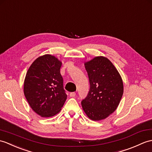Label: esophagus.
Wrapping results in <instances>:
<instances>
[{
	"instance_id": "obj_1",
	"label": "esophagus",
	"mask_w": 152,
	"mask_h": 152,
	"mask_svg": "<svg viewBox=\"0 0 152 152\" xmlns=\"http://www.w3.org/2000/svg\"><path fill=\"white\" fill-rule=\"evenodd\" d=\"M75 96H76V93H75V92H73V93H70V97H75Z\"/></svg>"
}]
</instances>
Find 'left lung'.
<instances>
[{"label": "left lung", "instance_id": "8db88e82", "mask_svg": "<svg viewBox=\"0 0 152 152\" xmlns=\"http://www.w3.org/2000/svg\"><path fill=\"white\" fill-rule=\"evenodd\" d=\"M90 83L83 110L92 121L106 118L118 107L124 92L122 77L110 60L97 56L84 63Z\"/></svg>", "mask_w": 152, "mask_h": 152}]
</instances>
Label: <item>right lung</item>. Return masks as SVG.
Returning a JSON list of instances; mask_svg holds the SVG:
<instances>
[{
    "label": "right lung",
    "mask_w": 152,
    "mask_h": 152,
    "mask_svg": "<svg viewBox=\"0 0 152 152\" xmlns=\"http://www.w3.org/2000/svg\"><path fill=\"white\" fill-rule=\"evenodd\" d=\"M61 61L50 54L39 56L28 69L24 94L31 108L42 117H51L61 111L67 95L60 73Z\"/></svg>",
    "instance_id": "add662e5"
}]
</instances>
